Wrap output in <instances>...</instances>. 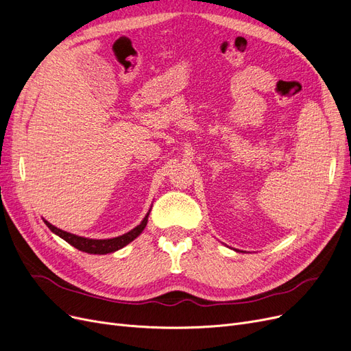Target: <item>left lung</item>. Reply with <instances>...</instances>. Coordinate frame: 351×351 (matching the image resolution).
I'll return each mask as SVG.
<instances>
[{"label": "left lung", "instance_id": "obj_1", "mask_svg": "<svg viewBox=\"0 0 351 351\" xmlns=\"http://www.w3.org/2000/svg\"><path fill=\"white\" fill-rule=\"evenodd\" d=\"M234 250H236V252H239V250H237V249H234Z\"/></svg>", "mask_w": 351, "mask_h": 351}]
</instances>
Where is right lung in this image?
Here are the masks:
<instances>
[{
	"label": "right lung",
	"instance_id": "1",
	"mask_svg": "<svg viewBox=\"0 0 351 351\" xmlns=\"http://www.w3.org/2000/svg\"><path fill=\"white\" fill-rule=\"evenodd\" d=\"M152 208V206H151ZM151 212V209H149ZM149 212L145 215V218L142 219V222L137 227H134L133 230H130L129 232H125L123 236L119 237H112V239H88V237H82V236H76L71 234V232H67L64 230H60L56 226L49 224L48 221L44 219V222L47 224V227L57 234L58 237H61L62 240H66L69 244H71L73 247H76L82 252H86L90 254H107V253H114L117 250L123 249L127 244L132 243L136 237H139L142 234V231L145 230L146 224H147V217H149Z\"/></svg>",
	"mask_w": 351,
	"mask_h": 351
}]
</instances>
